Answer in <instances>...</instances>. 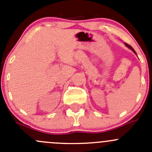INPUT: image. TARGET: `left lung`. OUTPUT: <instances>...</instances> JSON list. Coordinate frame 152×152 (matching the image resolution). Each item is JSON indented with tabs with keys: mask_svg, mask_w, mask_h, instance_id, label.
<instances>
[{
	"mask_svg": "<svg viewBox=\"0 0 152 152\" xmlns=\"http://www.w3.org/2000/svg\"><path fill=\"white\" fill-rule=\"evenodd\" d=\"M124 44H125V45H126V47H128L129 48H130V49H131V50H132V51L134 52V53H135V54H137V53H136V52H135V50H134V49H133V48H132V46H130L129 45H128V44H127V43H126V42H125V43H124Z\"/></svg>",
	"mask_w": 152,
	"mask_h": 152,
	"instance_id": "left-lung-1",
	"label": "left lung"
}]
</instances>
